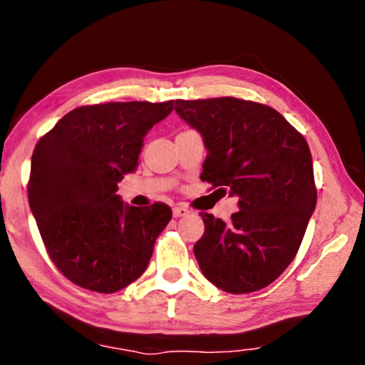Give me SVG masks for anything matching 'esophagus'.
Returning <instances> with one entry per match:
<instances>
[{"mask_svg": "<svg viewBox=\"0 0 365 365\" xmlns=\"http://www.w3.org/2000/svg\"><path fill=\"white\" fill-rule=\"evenodd\" d=\"M190 211L185 206H175L172 209V214H174V217H183V215H187Z\"/></svg>", "mask_w": 365, "mask_h": 365, "instance_id": "34e87169", "label": "esophagus"}]
</instances>
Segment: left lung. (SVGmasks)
<instances>
[{
    "mask_svg": "<svg viewBox=\"0 0 365 365\" xmlns=\"http://www.w3.org/2000/svg\"><path fill=\"white\" fill-rule=\"evenodd\" d=\"M175 113L205 141L201 180L238 197L228 222L201 214L205 235L193 248L201 272L233 294L270 285L294 259L316 209L304 137L275 109L237 98L177 100Z\"/></svg>",
    "mask_w": 365,
    "mask_h": 365,
    "instance_id": "left-lung-1",
    "label": "left lung"
}]
</instances>
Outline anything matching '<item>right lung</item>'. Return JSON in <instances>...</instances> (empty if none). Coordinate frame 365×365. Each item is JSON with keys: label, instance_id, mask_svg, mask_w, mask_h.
<instances>
[{"label": "right lung", "instance_id": "1", "mask_svg": "<svg viewBox=\"0 0 365 365\" xmlns=\"http://www.w3.org/2000/svg\"><path fill=\"white\" fill-rule=\"evenodd\" d=\"M168 103H106L66 114L32 154L29 205L48 255L76 285L114 293L146 270L172 219L168 205L135 207L117 183L138 168L143 138Z\"/></svg>", "mask_w": 365, "mask_h": 365}]
</instances>
